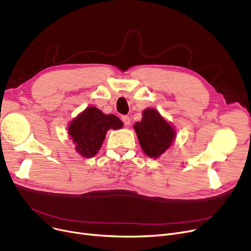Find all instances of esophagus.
Instances as JSON below:
<instances>
[{
	"label": "esophagus",
	"mask_w": 251,
	"mask_h": 251,
	"mask_svg": "<svg viewBox=\"0 0 251 251\" xmlns=\"http://www.w3.org/2000/svg\"><path fill=\"white\" fill-rule=\"evenodd\" d=\"M122 121H123V123H124V125H125V126H128V125H130L131 119H130V117H129V116L124 115V116H122Z\"/></svg>",
	"instance_id": "1"
}]
</instances>
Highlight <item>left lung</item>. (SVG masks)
I'll list each match as a JSON object with an SVG mask.
<instances>
[{
  "label": "left lung",
  "instance_id": "8db88e82",
  "mask_svg": "<svg viewBox=\"0 0 251 251\" xmlns=\"http://www.w3.org/2000/svg\"><path fill=\"white\" fill-rule=\"evenodd\" d=\"M140 146L150 158L157 159L168 150L176 137L174 127L155 109L147 108L142 120L133 126Z\"/></svg>",
  "mask_w": 251,
  "mask_h": 251
}]
</instances>
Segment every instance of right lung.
<instances>
[{
  "instance_id": "right-lung-1",
  "label": "right lung",
  "mask_w": 251,
  "mask_h": 251,
  "mask_svg": "<svg viewBox=\"0 0 251 251\" xmlns=\"http://www.w3.org/2000/svg\"><path fill=\"white\" fill-rule=\"evenodd\" d=\"M123 122L113 114H104L94 106L87 107L68 125V135L75 150L84 158L95 156L109 129H121Z\"/></svg>"
}]
</instances>
